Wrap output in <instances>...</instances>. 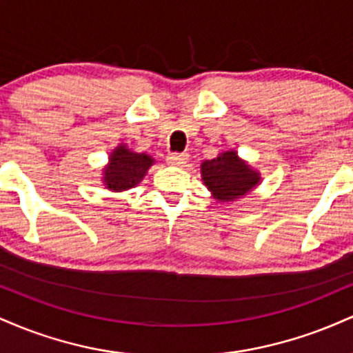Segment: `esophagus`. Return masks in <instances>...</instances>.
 Here are the masks:
<instances>
[{
	"instance_id": "34e87169",
	"label": "esophagus",
	"mask_w": 353,
	"mask_h": 353,
	"mask_svg": "<svg viewBox=\"0 0 353 353\" xmlns=\"http://www.w3.org/2000/svg\"><path fill=\"white\" fill-rule=\"evenodd\" d=\"M188 159H189L188 154L172 152V154H169V156H168V163L171 165H182V164L188 163Z\"/></svg>"
}]
</instances>
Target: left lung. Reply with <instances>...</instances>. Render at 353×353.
I'll list each match as a JSON object with an SVG mask.
<instances>
[{"label": "left lung", "mask_w": 353, "mask_h": 353, "mask_svg": "<svg viewBox=\"0 0 353 353\" xmlns=\"http://www.w3.org/2000/svg\"><path fill=\"white\" fill-rule=\"evenodd\" d=\"M201 174L210 194L221 202L244 197L261 182V174L242 161L236 151L221 152L216 159L204 161Z\"/></svg>", "instance_id": "left-lung-1"}]
</instances>
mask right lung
<instances>
[{"instance_id":"right-lung-1","label":"right lung","mask_w":353,"mask_h":353,"mask_svg":"<svg viewBox=\"0 0 353 353\" xmlns=\"http://www.w3.org/2000/svg\"><path fill=\"white\" fill-rule=\"evenodd\" d=\"M154 159L148 154L132 152L125 144H119L109 156V164L103 171L104 185L112 192L136 188L144 179Z\"/></svg>"}]
</instances>
